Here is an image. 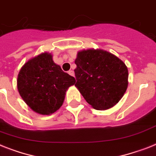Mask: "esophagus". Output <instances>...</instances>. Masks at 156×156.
<instances>
[{
	"instance_id": "obj_1",
	"label": "esophagus",
	"mask_w": 156,
	"mask_h": 156,
	"mask_svg": "<svg viewBox=\"0 0 156 156\" xmlns=\"http://www.w3.org/2000/svg\"><path fill=\"white\" fill-rule=\"evenodd\" d=\"M68 74H69L70 76H73V77L74 76V72L73 71V70H69V71L68 72Z\"/></svg>"
}]
</instances>
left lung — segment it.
<instances>
[{"label":"left lung","mask_w":156,"mask_h":156,"mask_svg":"<svg viewBox=\"0 0 156 156\" xmlns=\"http://www.w3.org/2000/svg\"><path fill=\"white\" fill-rule=\"evenodd\" d=\"M75 64V87L91 107L102 111L119 102L128 86V69L121 59L89 49L78 52Z\"/></svg>","instance_id":"8db88e82"}]
</instances>
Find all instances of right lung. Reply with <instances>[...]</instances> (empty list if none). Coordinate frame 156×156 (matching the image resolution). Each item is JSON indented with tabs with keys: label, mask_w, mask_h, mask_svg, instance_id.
<instances>
[{
	"label": "right lung",
	"mask_w": 156,
	"mask_h": 156,
	"mask_svg": "<svg viewBox=\"0 0 156 156\" xmlns=\"http://www.w3.org/2000/svg\"><path fill=\"white\" fill-rule=\"evenodd\" d=\"M16 82L24 102L34 112L49 115L62 107L67 89L76 81L45 52L25 63Z\"/></svg>",
	"instance_id": "1"
}]
</instances>
